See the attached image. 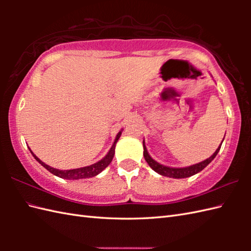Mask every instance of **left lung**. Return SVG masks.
Instances as JSON below:
<instances>
[{
	"label": "left lung",
	"instance_id": "obj_1",
	"mask_svg": "<svg viewBox=\"0 0 251 251\" xmlns=\"http://www.w3.org/2000/svg\"><path fill=\"white\" fill-rule=\"evenodd\" d=\"M223 140H225V138H223ZM223 140H222V142H223ZM222 142H221V145H222ZM220 148H221V146L218 147L216 152L212 154L210 157H208L207 159H205V161H202V162L191 165V166H188V167H169V166H165V165H163V164L157 163L155 159H153L150 156V154H149V152L147 150L145 140H143V156H145L147 163L149 164V166H150L154 170V172H156L161 176H164V177H169V178H174V179H182V178L191 177V176H194L197 173L201 172V170L204 169L206 166H208V164H209L212 159L217 156V154H218V152H219Z\"/></svg>",
	"mask_w": 251,
	"mask_h": 251
}]
</instances>
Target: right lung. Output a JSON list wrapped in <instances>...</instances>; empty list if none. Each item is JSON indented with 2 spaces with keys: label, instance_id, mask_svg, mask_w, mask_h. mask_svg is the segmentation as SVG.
<instances>
[{
  "label": "right lung",
  "instance_id": "1",
  "mask_svg": "<svg viewBox=\"0 0 251 251\" xmlns=\"http://www.w3.org/2000/svg\"><path fill=\"white\" fill-rule=\"evenodd\" d=\"M122 131H123V129H121L119 132H117L113 145H112L109 152L106 153V155L103 158H101L99 162L95 163L93 165H89V166H85V167H81V168L68 169V170L56 169L54 167H50V165H46L45 163L42 162L41 159L30 150V149L29 150H30L32 155H33V157L42 165V166L46 168L52 175L57 176V177L62 178V179H68V180H78V179H85V178H92V177H95V176L99 175L104 168L108 167L109 164L112 162V159H113V156H114V153H115V146H116L117 141H119V139H120Z\"/></svg>",
  "mask_w": 251,
  "mask_h": 251
}]
</instances>
